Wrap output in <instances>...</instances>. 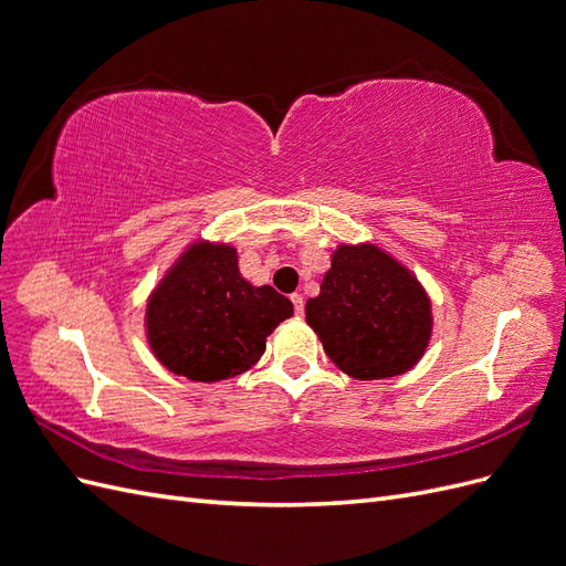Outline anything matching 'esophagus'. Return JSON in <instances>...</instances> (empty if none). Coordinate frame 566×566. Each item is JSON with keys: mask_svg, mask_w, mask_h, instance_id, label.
I'll return each instance as SVG.
<instances>
[{"mask_svg": "<svg viewBox=\"0 0 566 566\" xmlns=\"http://www.w3.org/2000/svg\"><path fill=\"white\" fill-rule=\"evenodd\" d=\"M290 300H293V304H295V314L302 316L304 314V297L295 293V295H290Z\"/></svg>", "mask_w": 566, "mask_h": 566, "instance_id": "34e87169", "label": "esophagus"}]
</instances>
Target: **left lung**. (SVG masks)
<instances>
[{
	"instance_id": "8db88e82",
	"label": "left lung",
	"mask_w": 566,
	"mask_h": 566,
	"mask_svg": "<svg viewBox=\"0 0 566 566\" xmlns=\"http://www.w3.org/2000/svg\"><path fill=\"white\" fill-rule=\"evenodd\" d=\"M306 323L331 361L356 380H382L418 364L432 333L430 297L413 273L375 245H339Z\"/></svg>"
}]
</instances>
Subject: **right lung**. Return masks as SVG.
I'll return each mask as SVG.
<instances>
[{
	"instance_id": "obj_1",
	"label": "right lung",
	"mask_w": 566,
	"mask_h": 566,
	"mask_svg": "<svg viewBox=\"0 0 566 566\" xmlns=\"http://www.w3.org/2000/svg\"><path fill=\"white\" fill-rule=\"evenodd\" d=\"M290 316L293 302L241 276L233 248L196 243L150 295L146 325L165 368L217 382L260 361L266 337Z\"/></svg>"
}]
</instances>
